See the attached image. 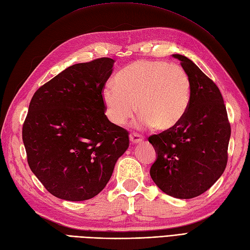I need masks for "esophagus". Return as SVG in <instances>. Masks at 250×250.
Returning <instances> with one entry per match:
<instances>
[{
  "instance_id": "esophagus-1",
  "label": "esophagus",
  "mask_w": 250,
  "mask_h": 250,
  "mask_svg": "<svg viewBox=\"0 0 250 250\" xmlns=\"http://www.w3.org/2000/svg\"><path fill=\"white\" fill-rule=\"evenodd\" d=\"M130 142L132 145H135L143 142V136H141L139 134H136V133H131L130 134Z\"/></svg>"
}]
</instances>
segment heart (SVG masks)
Listing matches in <instances>:
<instances>
[{"instance_id":"b5f03b06","label":"heart","mask_w":250,"mask_h":250,"mask_svg":"<svg viewBox=\"0 0 250 250\" xmlns=\"http://www.w3.org/2000/svg\"><path fill=\"white\" fill-rule=\"evenodd\" d=\"M101 97L106 117L116 125H125L136 106L139 127L170 130L188 112L190 81L177 63L141 60L121 69L114 84L103 87Z\"/></svg>"}]
</instances>
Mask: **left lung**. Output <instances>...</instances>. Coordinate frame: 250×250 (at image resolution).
<instances>
[{
  "instance_id": "1",
  "label": "left lung",
  "mask_w": 250,
  "mask_h": 250,
  "mask_svg": "<svg viewBox=\"0 0 250 250\" xmlns=\"http://www.w3.org/2000/svg\"><path fill=\"white\" fill-rule=\"evenodd\" d=\"M172 56L188 75L190 101L178 125L148 138L156 152L150 176L165 194L190 199L204 194L223 175L231 127L215 83L187 56Z\"/></svg>"
}]
</instances>
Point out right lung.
Here are the masks:
<instances>
[{
	"label": "right lung",
	"instance_id": "add662e5",
	"mask_svg": "<svg viewBox=\"0 0 250 250\" xmlns=\"http://www.w3.org/2000/svg\"><path fill=\"white\" fill-rule=\"evenodd\" d=\"M115 61L75 63L35 92L22 127L27 163L53 196L83 201L105 188L129 147L127 131L104 114L102 89Z\"/></svg>",
	"mask_w": 250,
	"mask_h": 250
}]
</instances>
